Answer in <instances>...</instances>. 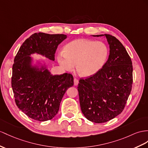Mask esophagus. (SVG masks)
I'll return each mask as SVG.
<instances>
[{
    "instance_id": "34e87169",
    "label": "esophagus",
    "mask_w": 148,
    "mask_h": 148,
    "mask_svg": "<svg viewBox=\"0 0 148 148\" xmlns=\"http://www.w3.org/2000/svg\"><path fill=\"white\" fill-rule=\"evenodd\" d=\"M78 83H79V80H78V79H76V78H74V85L75 86H77L78 84Z\"/></svg>"
}]
</instances>
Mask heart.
Returning a JSON list of instances; mask_svg holds the SVG:
<instances>
[{
	"label": "heart",
	"instance_id": "1",
	"mask_svg": "<svg viewBox=\"0 0 148 148\" xmlns=\"http://www.w3.org/2000/svg\"><path fill=\"white\" fill-rule=\"evenodd\" d=\"M58 54V61L63 69L73 70L75 64L78 73L89 77L96 74L104 66L109 49L103 42L78 39L68 43Z\"/></svg>",
	"mask_w": 148,
	"mask_h": 148
}]
</instances>
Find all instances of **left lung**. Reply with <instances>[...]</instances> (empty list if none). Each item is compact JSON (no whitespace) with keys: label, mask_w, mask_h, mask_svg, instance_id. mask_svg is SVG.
I'll return each mask as SVG.
<instances>
[{"label":"left lung","mask_w":148,"mask_h":148,"mask_svg":"<svg viewBox=\"0 0 148 148\" xmlns=\"http://www.w3.org/2000/svg\"><path fill=\"white\" fill-rule=\"evenodd\" d=\"M105 36L110 52L107 62L96 74L79 81L78 92L82 112L96 123L110 121L123 112L131 93L132 65L130 56L121 42Z\"/></svg>","instance_id":"1"}]
</instances>
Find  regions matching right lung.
<instances>
[{
  "mask_svg": "<svg viewBox=\"0 0 148 148\" xmlns=\"http://www.w3.org/2000/svg\"><path fill=\"white\" fill-rule=\"evenodd\" d=\"M66 38L64 34L34 33L24 41L15 57L11 78L15 102L31 119H52L66 90L74 85V79L71 74L52 75L45 68L32 67L29 56L37 53L54 60L58 45Z\"/></svg>",
  "mask_w": 148,
  "mask_h": 148,
  "instance_id": "right-lung-1",
  "label": "right lung"
}]
</instances>
